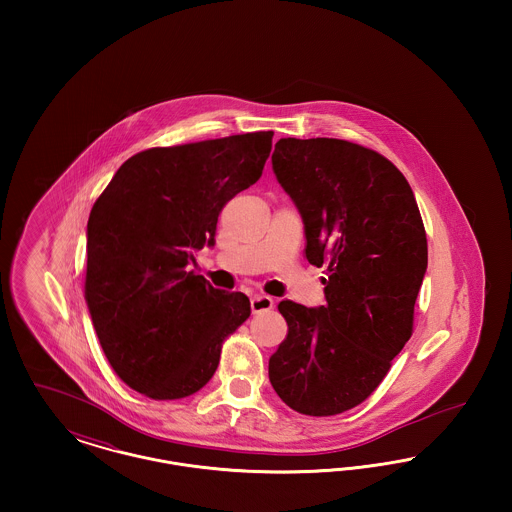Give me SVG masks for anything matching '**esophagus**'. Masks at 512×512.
<instances>
[{
    "mask_svg": "<svg viewBox=\"0 0 512 512\" xmlns=\"http://www.w3.org/2000/svg\"><path fill=\"white\" fill-rule=\"evenodd\" d=\"M272 307H274V299L268 297V295H255V297H251V311H253V315L270 311Z\"/></svg>",
    "mask_w": 512,
    "mask_h": 512,
    "instance_id": "34e87169",
    "label": "esophagus"
}]
</instances>
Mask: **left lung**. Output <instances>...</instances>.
<instances>
[{
    "label": "left lung",
    "instance_id": "obj_1",
    "mask_svg": "<svg viewBox=\"0 0 512 512\" xmlns=\"http://www.w3.org/2000/svg\"><path fill=\"white\" fill-rule=\"evenodd\" d=\"M272 169L305 224V257L326 267V305L280 301L288 336L268 378L293 411L361 405L413 336L428 242L413 190L374 149L336 138H282Z\"/></svg>",
    "mask_w": 512,
    "mask_h": 512
}]
</instances>
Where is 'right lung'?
I'll use <instances>...</instances> for the list:
<instances>
[{
    "mask_svg": "<svg viewBox=\"0 0 512 512\" xmlns=\"http://www.w3.org/2000/svg\"><path fill=\"white\" fill-rule=\"evenodd\" d=\"M272 136L140 151L92 207L84 297L109 365L149 399L201 390L251 315L247 295L213 288L188 265L215 245L222 207L261 178Z\"/></svg>",
    "mask_w": 512,
    "mask_h": 512,
    "instance_id": "1",
    "label": "right lung"
}]
</instances>
